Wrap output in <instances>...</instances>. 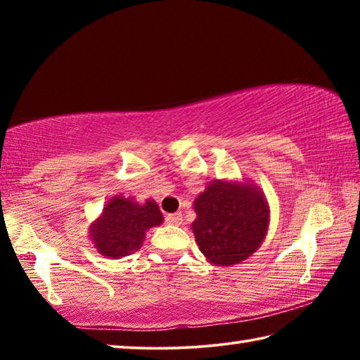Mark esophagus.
Instances as JSON below:
<instances>
[{"instance_id": "esophagus-1", "label": "esophagus", "mask_w": 360, "mask_h": 360, "mask_svg": "<svg viewBox=\"0 0 360 360\" xmlns=\"http://www.w3.org/2000/svg\"><path fill=\"white\" fill-rule=\"evenodd\" d=\"M165 222L169 225H181L182 224V214L181 212H174V214H167Z\"/></svg>"}]
</instances>
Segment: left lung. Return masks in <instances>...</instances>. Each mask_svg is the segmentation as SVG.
Here are the masks:
<instances>
[{"label": "left lung", "instance_id": "left-lung-1", "mask_svg": "<svg viewBox=\"0 0 360 360\" xmlns=\"http://www.w3.org/2000/svg\"><path fill=\"white\" fill-rule=\"evenodd\" d=\"M195 240L211 264L235 265L264 241L268 208L262 193L248 184L212 182L195 200Z\"/></svg>", "mask_w": 360, "mask_h": 360}]
</instances>
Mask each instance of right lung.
<instances>
[{
	"label": "right lung",
	"instance_id": "add662e5",
	"mask_svg": "<svg viewBox=\"0 0 360 360\" xmlns=\"http://www.w3.org/2000/svg\"><path fill=\"white\" fill-rule=\"evenodd\" d=\"M163 216L157 203L138 205L130 198L114 197L92 225L90 236L98 252L111 259L125 257L141 248L146 230L160 225Z\"/></svg>",
	"mask_w": 360,
	"mask_h": 360
}]
</instances>
